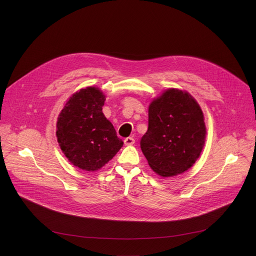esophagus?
<instances>
[{
  "label": "esophagus",
  "mask_w": 256,
  "mask_h": 256,
  "mask_svg": "<svg viewBox=\"0 0 256 256\" xmlns=\"http://www.w3.org/2000/svg\"><path fill=\"white\" fill-rule=\"evenodd\" d=\"M134 138L132 136H128V138H124V144L126 146H132V144H134Z\"/></svg>",
  "instance_id": "esophagus-1"
}]
</instances>
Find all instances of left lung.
Wrapping results in <instances>:
<instances>
[{
  "instance_id": "8db88e82",
  "label": "left lung",
  "mask_w": 256,
  "mask_h": 256,
  "mask_svg": "<svg viewBox=\"0 0 256 256\" xmlns=\"http://www.w3.org/2000/svg\"><path fill=\"white\" fill-rule=\"evenodd\" d=\"M206 132L204 114L194 98L168 89L149 106V126L140 149L153 171L163 177L175 176L196 163Z\"/></svg>"
}]
</instances>
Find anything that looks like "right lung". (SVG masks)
I'll return each instance as SVG.
<instances>
[{"label":"right lung","instance_id":"add662e5","mask_svg":"<svg viewBox=\"0 0 256 256\" xmlns=\"http://www.w3.org/2000/svg\"><path fill=\"white\" fill-rule=\"evenodd\" d=\"M104 101L99 88L81 89L70 97L58 118L60 147L68 161L82 170L100 169L124 144L102 112Z\"/></svg>","mask_w":256,"mask_h":256}]
</instances>
